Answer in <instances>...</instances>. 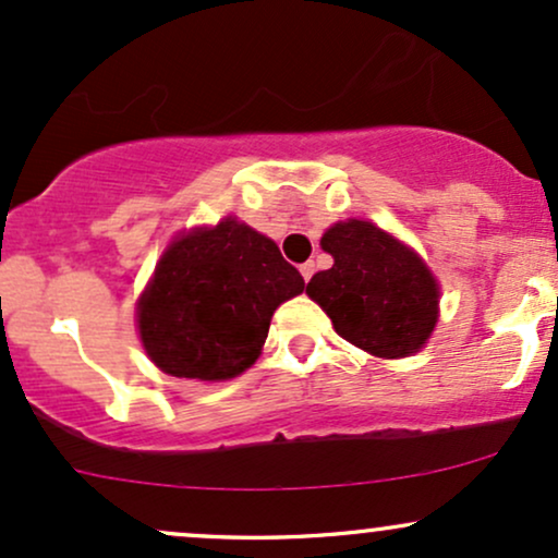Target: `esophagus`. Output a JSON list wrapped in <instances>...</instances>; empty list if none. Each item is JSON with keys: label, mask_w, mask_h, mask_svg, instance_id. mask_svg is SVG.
I'll return each mask as SVG.
<instances>
[{"label": "esophagus", "mask_w": 558, "mask_h": 558, "mask_svg": "<svg viewBox=\"0 0 558 558\" xmlns=\"http://www.w3.org/2000/svg\"><path fill=\"white\" fill-rule=\"evenodd\" d=\"M299 270H301V278H304L306 283H310V278H312V275H315V262H304V265H301Z\"/></svg>", "instance_id": "1"}]
</instances>
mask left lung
Wrapping results in <instances>:
<instances>
[{"label": "left lung", "instance_id": "obj_1", "mask_svg": "<svg viewBox=\"0 0 558 558\" xmlns=\"http://www.w3.org/2000/svg\"><path fill=\"white\" fill-rule=\"evenodd\" d=\"M319 246L332 257L306 293L349 343L380 360H401L427 343L438 323V283L417 252L367 220L325 230Z\"/></svg>", "mask_w": 558, "mask_h": 558}]
</instances>
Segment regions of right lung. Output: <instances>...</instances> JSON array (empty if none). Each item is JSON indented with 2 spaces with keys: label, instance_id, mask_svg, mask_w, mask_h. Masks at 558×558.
<instances>
[{
  "label": "right lung",
  "instance_id": "1",
  "mask_svg": "<svg viewBox=\"0 0 558 558\" xmlns=\"http://www.w3.org/2000/svg\"><path fill=\"white\" fill-rule=\"evenodd\" d=\"M304 291L272 239L226 217L178 235L141 293L138 332L162 373L230 380L257 362L272 312Z\"/></svg>",
  "mask_w": 558,
  "mask_h": 558
}]
</instances>
